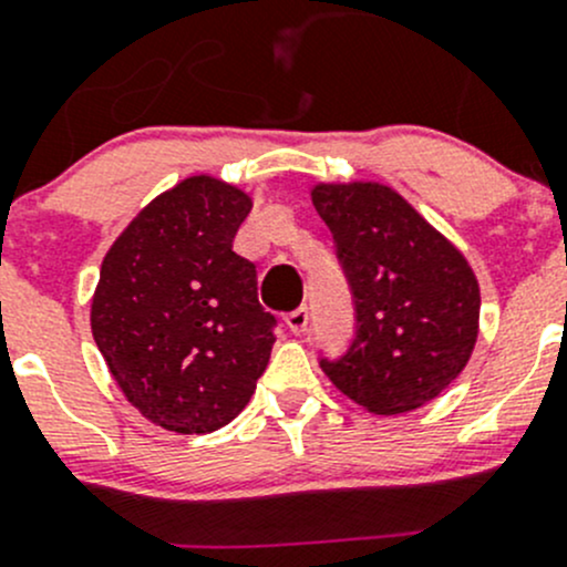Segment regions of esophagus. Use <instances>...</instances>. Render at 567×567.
<instances>
[{"instance_id": "obj_1", "label": "esophagus", "mask_w": 567, "mask_h": 567, "mask_svg": "<svg viewBox=\"0 0 567 567\" xmlns=\"http://www.w3.org/2000/svg\"><path fill=\"white\" fill-rule=\"evenodd\" d=\"M285 323H288V329L293 331V334H305L307 323H310V310H307V307H299V310L288 312V316H285Z\"/></svg>"}]
</instances>
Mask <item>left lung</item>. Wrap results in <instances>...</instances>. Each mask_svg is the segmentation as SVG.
Wrapping results in <instances>:
<instances>
[{
  "label": "left lung",
  "mask_w": 567,
  "mask_h": 567,
  "mask_svg": "<svg viewBox=\"0 0 567 567\" xmlns=\"http://www.w3.org/2000/svg\"><path fill=\"white\" fill-rule=\"evenodd\" d=\"M312 205L353 299V340L320 359L331 384L373 414L439 398L477 342L480 288L447 238L381 183H320Z\"/></svg>",
  "instance_id": "left-lung-1"
}]
</instances>
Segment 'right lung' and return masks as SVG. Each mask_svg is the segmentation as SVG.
<instances>
[{
	"label": "right lung",
	"instance_id": "obj_1",
	"mask_svg": "<svg viewBox=\"0 0 567 567\" xmlns=\"http://www.w3.org/2000/svg\"><path fill=\"white\" fill-rule=\"evenodd\" d=\"M251 210L241 188L194 175L120 233L93 296L109 373L151 422L210 433L236 420L277 342L255 262L233 251Z\"/></svg>",
	"mask_w": 567,
	"mask_h": 567
}]
</instances>
